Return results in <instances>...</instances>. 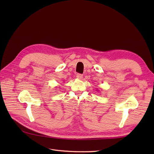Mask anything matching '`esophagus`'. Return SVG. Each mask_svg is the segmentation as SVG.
Returning a JSON list of instances; mask_svg holds the SVG:
<instances>
[{
  "label": "esophagus",
  "mask_w": 154,
  "mask_h": 154,
  "mask_svg": "<svg viewBox=\"0 0 154 154\" xmlns=\"http://www.w3.org/2000/svg\"><path fill=\"white\" fill-rule=\"evenodd\" d=\"M76 78H78V79H80V80H81V79L83 78V75L82 74H76Z\"/></svg>",
  "instance_id": "esophagus-1"
}]
</instances>
